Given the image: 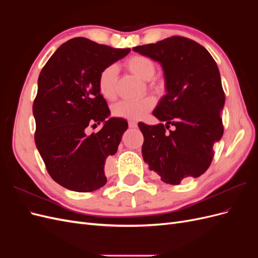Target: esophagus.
<instances>
[{
	"label": "esophagus",
	"instance_id": "esophagus-1",
	"mask_svg": "<svg viewBox=\"0 0 258 258\" xmlns=\"http://www.w3.org/2000/svg\"><path fill=\"white\" fill-rule=\"evenodd\" d=\"M128 124H129L130 128H137L138 127V123L136 121H132V120H129Z\"/></svg>",
	"mask_w": 258,
	"mask_h": 258
}]
</instances>
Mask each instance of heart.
<instances>
[{
    "instance_id": "heart-1",
    "label": "heart",
    "mask_w": 258,
    "mask_h": 258,
    "mask_svg": "<svg viewBox=\"0 0 258 258\" xmlns=\"http://www.w3.org/2000/svg\"><path fill=\"white\" fill-rule=\"evenodd\" d=\"M126 67L130 71L141 79L148 81L155 75V64L148 57L135 54L126 61ZM118 69L115 64L105 67L98 76V89L104 99L112 101L116 97V82ZM155 105L152 97H145L140 100H122L114 104L112 113L115 117L124 119L137 120L142 118Z\"/></svg>"
}]
</instances>
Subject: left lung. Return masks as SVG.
<instances>
[{"instance_id":"1","label":"left lung","mask_w":258,"mask_h":258,"mask_svg":"<svg viewBox=\"0 0 258 258\" xmlns=\"http://www.w3.org/2000/svg\"><path fill=\"white\" fill-rule=\"evenodd\" d=\"M134 50L160 62L167 89L153 112L166 126L139 122L144 161L168 184L200 176L212 162L213 146L224 134L220 113L225 93L215 60L204 46L184 36ZM170 124L176 129L167 133Z\"/></svg>"}]
</instances>
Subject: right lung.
Here are the masks:
<instances>
[{"instance_id": "1", "label": "right lung", "mask_w": 258, "mask_h": 258, "mask_svg": "<svg viewBox=\"0 0 258 258\" xmlns=\"http://www.w3.org/2000/svg\"><path fill=\"white\" fill-rule=\"evenodd\" d=\"M129 51L75 37L60 46L38 76L34 141L51 178L70 190L89 192L106 183L105 160L117 152L128 122L107 119L111 112L98 76ZM101 122L100 132L85 134Z\"/></svg>"}]
</instances>
